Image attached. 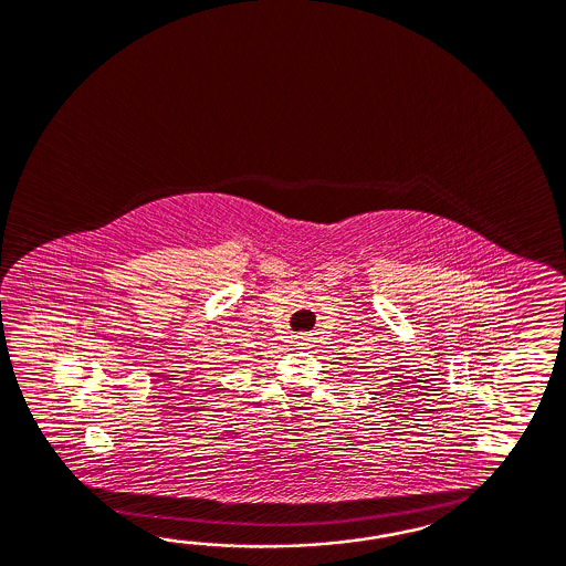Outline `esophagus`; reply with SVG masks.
<instances>
[{"label":"esophagus","mask_w":566,"mask_h":566,"mask_svg":"<svg viewBox=\"0 0 566 566\" xmlns=\"http://www.w3.org/2000/svg\"><path fill=\"white\" fill-rule=\"evenodd\" d=\"M308 336H296V344H305Z\"/></svg>","instance_id":"obj_1"}]
</instances>
